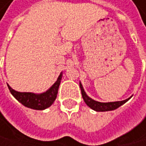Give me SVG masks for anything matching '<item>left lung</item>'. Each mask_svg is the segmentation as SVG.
<instances>
[{
  "label": "left lung",
  "mask_w": 146,
  "mask_h": 146,
  "mask_svg": "<svg viewBox=\"0 0 146 146\" xmlns=\"http://www.w3.org/2000/svg\"><path fill=\"white\" fill-rule=\"evenodd\" d=\"M80 88L81 90V94H82V98H83L84 102H86V104L88 106L89 108H91L92 110H94L95 111H98V112L110 111V110H116L117 108H119L120 106H122L123 104H124L126 102H128L131 99V97H130V98L123 100V101L112 102H100L93 100L92 98H90L88 96V95H87V94L85 91H84V88H83L80 82Z\"/></svg>",
  "instance_id": "left-lung-1"
}]
</instances>
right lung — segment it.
Here are the masks:
<instances>
[{
	"label": "right lung",
	"instance_id": "right-lung-1",
	"mask_svg": "<svg viewBox=\"0 0 146 146\" xmlns=\"http://www.w3.org/2000/svg\"><path fill=\"white\" fill-rule=\"evenodd\" d=\"M61 78H62V72L60 74L57 81L46 92L42 93V94H34V93H29V92H17L14 90L13 88H11L9 85H8V88L13 96L19 102H21L23 106H25V107L31 108L32 110H43L49 108L56 100Z\"/></svg>",
	"mask_w": 146,
	"mask_h": 146
}]
</instances>
